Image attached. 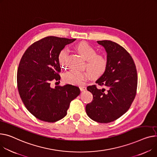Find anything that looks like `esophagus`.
<instances>
[{"label": "esophagus", "mask_w": 157, "mask_h": 157, "mask_svg": "<svg viewBox=\"0 0 157 157\" xmlns=\"http://www.w3.org/2000/svg\"><path fill=\"white\" fill-rule=\"evenodd\" d=\"M79 88H80V90L81 91H85V90H86V88L85 86H79Z\"/></svg>", "instance_id": "esophagus-1"}]
</instances>
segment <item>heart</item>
<instances>
[{
    "mask_svg": "<svg viewBox=\"0 0 157 157\" xmlns=\"http://www.w3.org/2000/svg\"><path fill=\"white\" fill-rule=\"evenodd\" d=\"M75 49L86 60L84 67L88 71L71 70L66 72L63 75V80L66 82L80 85L90 76L93 79H98L105 73L108 66V59L105 55L97 54V50L85 41L76 44ZM67 55V52L66 49L62 50L59 54V63L62 66L66 64Z\"/></svg>",
    "mask_w": 157,
    "mask_h": 157,
    "instance_id": "obj_1",
    "label": "heart"
}]
</instances>
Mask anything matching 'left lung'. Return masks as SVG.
Wrapping results in <instances>:
<instances>
[{
  "instance_id": "8db88e82",
  "label": "left lung",
  "mask_w": 157,
  "mask_h": 157,
  "mask_svg": "<svg viewBox=\"0 0 157 157\" xmlns=\"http://www.w3.org/2000/svg\"><path fill=\"white\" fill-rule=\"evenodd\" d=\"M107 52L108 66L105 73L88 86L93 100L86 106L90 118L100 123L116 121L130 108L136 95L137 71L129 52L118 44L110 40L97 41Z\"/></svg>"
}]
</instances>
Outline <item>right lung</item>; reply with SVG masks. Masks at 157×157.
<instances>
[{"label": "right lung", "instance_id": "add662e5", "mask_svg": "<svg viewBox=\"0 0 157 157\" xmlns=\"http://www.w3.org/2000/svg\"><path fill=\"white\" fill-rule=\"evenodd\" d=\"M76 39L47 36L35 41L21 59L17 72V88L27 110L44 122H54L64 117L71 101L79 94L78 86L66 85L50 86L59 81V54Z\"/></svg>", "mask_w": 157, "mask_h": 157}]
</instances>
